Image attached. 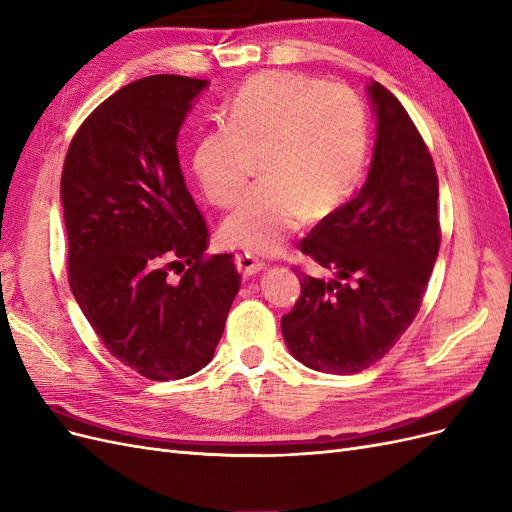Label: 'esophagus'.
Segmentation results:
<instances>
[{"instance_id": "1", "label": "esophagus", "mask_w": 512, "mask_h": 512, "mask_svg": "<svg viewBox=\"0 0 512 512\" xmlns=\"http://www.w3.org/2000/svg\"><path fill=\"white\" fill-rule=\"evenodd\" d=\"M235 265H237V269H239V273L243 277H252V275H256V273H260L262 269H265V262L250 256V254H237L235 256Z\"/></svg>"}]
</instances>
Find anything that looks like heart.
<instances>
[{"label":"heart","instance_id":"obj_1","mask_svg":"<svg viewBox=\"0 0 512 512\" xmlns=\"http://www.w3.org/2000/svg\"><path fill=\"white\" fill-rule=\"evenodd\" d=\"M256 156L262 183L226 215L222 235L237 250L275 254L307 215L329 218L352 196L367 156L363 102L342 83L254 76L226 104V123L196 138L192 170L211 203L226 207Z\"/></svg>","mask_w":512,"mask_h":512}]
</instances>
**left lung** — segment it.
<instances>
[{
	"label": "left lung",
	"instance_id": "8db88e82",
	"mask_svg": "<svg viewBox=\"0 0 512 512\" xmlns=\"http://www.w3.org/2000/svg\"><path fill=\"white\" fill-rule=\"evenodd\" d=\"M376 143L361 192L324 218L301 252L335 280L301 273V297L282 318L294 359L350 376L380 361L421 307L440 250L438 175L406 108L367 83Z\"/></svg>",
	"mask_w": 512,
	"mask_h": 512
}]
</instances>
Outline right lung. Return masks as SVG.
<instances>
[{
    "label": "right lung",
    "mask_w": 512,
    "mask_h": 512,
    "mask_svg": "<svg viewBox=\"0 0 512 512\" xmlns=\"http://www.w3.org/2000/svg\"><path fill=\"white\" fill-rule=\"evenodd\" d=\"M207 87L177 74L121 87L74 134L61 173L74 299L117 361L160 382L213 359L241 286L232 254L205 258L179 166V130Z\"/></svg>",
    "instance_id": "obj_1"
}]
</instances>
